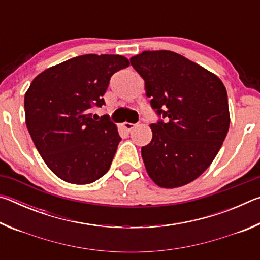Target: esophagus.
Instances as JSON below:
<instances>
[{"instance_id": "esophagus-1", "label": "esophagus", "mask_w": 260, "mask_h": 260, "mask_svg": "<svg viewBox=\"0 0 260 260\" xmlns=\"http://www.w3.org/2000/svg\"><path fill=\"white\" fill-rule=\"evenodd\" d=\"M122 126H124V128L127 132H131L135 127V124H131V122H124V125H122Z\"/></svg>"}]
</instances>
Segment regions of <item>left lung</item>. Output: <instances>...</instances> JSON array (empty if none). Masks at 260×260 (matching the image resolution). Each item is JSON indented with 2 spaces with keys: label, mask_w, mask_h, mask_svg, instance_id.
I'll return each mask as SVG.
<instances>
[{
  "label": "left lung",
  "mask_w": 260,
  "mask_h": 260,
  "mask_svg": "<svg viewBox=\"0 0 260 260\" xmlns=\"http://www.w3.org/2000/svg\"><path fill=\"white\" fill-rule=\"evenodd\" d=\"M146 82L150 105L160 118L141 153L147 172L162 188L191 182L217 156L230 128L227 91L208 70L169 50L131 58Z\"/></svg>",
  "instance_id": "8db88e82"
}]
</instances>
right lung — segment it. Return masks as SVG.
I'll use <instances>...</instances> for the list:
<instances>
[{
  "label": "right lung",
  "instance_id": "1",
  "mask_svg": "<svg viewBox=\"0 0 260 260\" xmlns=\"http://www.w3.org/2000/svg\"><path fill=\"white\" fill-rule=\"evenodd\" d=\"M129 65L120 55L73 57L39 74L25 94L26 126L42 159L57 177L88 184L108 172L121 138L108 114L90 110L114 73Z\"/></svg>",
  "mask_w": 260,
  "mask_h": 260
}]
</instances>
